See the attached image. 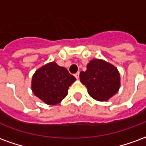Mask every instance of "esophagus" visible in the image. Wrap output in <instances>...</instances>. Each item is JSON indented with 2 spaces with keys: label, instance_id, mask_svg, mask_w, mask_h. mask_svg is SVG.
<instances>
[{
  "label": "esophagus",
  "instance_id": "obj_1",
  "mask_svg": "<svg viewBox=\"0 0 146 146\" xmlns=\"http://www.w3.org/2000/svg\"><path fill=\"white\" fill-rule=\"evenodd\" d=\"M74 76H75V77H76V79H78V78L80 77V72H77L76 73H75V74H74Z\"/></svg>",
  "mask_w": 146,
  "mask_h": 146
}]
</instances>
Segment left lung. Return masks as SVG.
I'll use <instances>...</instances> for the list:
<instances>
[{"instance_id": "left-lung-1", "label": "left lung", "mask_w": 146, "mask_h": 146, "mask_svg": "<svg viewBox=\"0 0 146 146\" xmlns=\"http://www.w3.org/2000/svg\"><path fill=\"white\" fill-rule=\"evenodd\" d=\"M80 79L87 87L88 94L98 101H106L119 88V74L116 67L100 59L92 60Z\"/></svg>"}]
</instances>
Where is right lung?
Listing matches in <instances>:
<instances>
[{"label":"right lung","mask_w":146,"mask_h":146,"mask_svg":"<svg viewBox=\"0 0 146 146\" xmlns=\"http://www.w3.org/2000/svg\"><path fill=\"white\" fill-rule=\"evenodd\" d=\"M76 78L64 67L51 62L40 68L32 80L34 95L46 104L59 103L68 94V89Z\"/></svg>","instance_id":"1"}]
</instances>
